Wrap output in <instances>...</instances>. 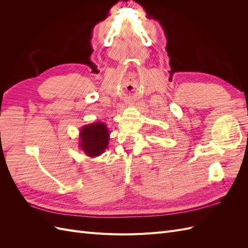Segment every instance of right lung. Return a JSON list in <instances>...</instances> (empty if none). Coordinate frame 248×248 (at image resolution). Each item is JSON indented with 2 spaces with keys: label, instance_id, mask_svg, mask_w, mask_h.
Here are the masks:
<instances>
[{
  "label": "right lung",
  "instance_id": "obj_1",
  "mask_svg": "<svg viewBox=\"0 0 248 248\" xmlns=\"http://www.w3.org/2000/svg\"><path fill=\"white\" fill-rule=\"evenodd\" d=\"M109 132L107 125L96 122L81 127L79 133V148L90 157L99 156L108 148Z\"/></svg>",
  "mask_w": 248,
  "mask_h": 248
}]
</instances>
